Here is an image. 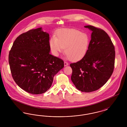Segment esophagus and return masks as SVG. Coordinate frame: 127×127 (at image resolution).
<instances>
[{
	"mask_svg": "<svg viewBox=\"0 0 127 127\" xmlns=\"http://www.w3.org/2000/svg\"><path fill=\"white\" fill-rule=\"evenodd\" d=\"M67 65H68V63L67 62H66V61H65L64 62V66H66Z\"/></svg>",
	"mask_w": 127,
	"mask_h": 127,
	"instance_id": "1",
	"label": "esophagus"
}]
</instances>
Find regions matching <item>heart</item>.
I'll list each match as a JSON object with an SVG mask.
<instances>
[{"instance_id": "1", "label": "heart", "mask_w": 127, "mask_h": 127, "mask_svg": "<svg viewBox=\"0 0 127 127\" xmlns=\"http://www.w3.org/2000/svg\"><path fill=\"white\" fill-rule=\"evenodd\" d=\"M90 44V37L85 33L75 29H63L58 33V38L52 36L49 40V46L53 54L58 56L65 52L70 61L82 59L86 54Z\"/></svg>"}]
</instances>
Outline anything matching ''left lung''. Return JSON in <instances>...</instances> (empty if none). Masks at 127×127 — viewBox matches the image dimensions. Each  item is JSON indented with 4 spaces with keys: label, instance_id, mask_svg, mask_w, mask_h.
Returning <instances> with one entry per match:
<instances>
[{
    "label": "left lung",
    "instance_id": "1",
    "mask_svg": "<svg viewBox=\"0 0 127 127\" xmlns=\"http://www.w3.org/2000/svg\"><path fill=\"white\" fill-rule=\"evenodd\" d=\"M84 27L92 32L90 46L80 61L70 64L71 79L79 91L91 92L102 87L111 77L114 68L115 48L105 31L91 25Z\"/></svg>",
    "mask_w": 127,
    "mask_h": 127
}]
</instances>
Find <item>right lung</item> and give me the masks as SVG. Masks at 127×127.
<instances>
[{"mask_svg":"<svg viewBox=\"0 0 127 127\" xmlns=\"http://www.w3.org/2000/svg\"><path fill=\"white\" fill-rule=\"evenodd\" d=\"M49 36L42 28L29 30L16 39L8 61L13 79L18 86L32 94L48 90L64 61L50 54Z\"/></svg>","mask_w":127,"mask_h":127,"instance_id":"obj_1","label":"right lung"}]
</instances>
